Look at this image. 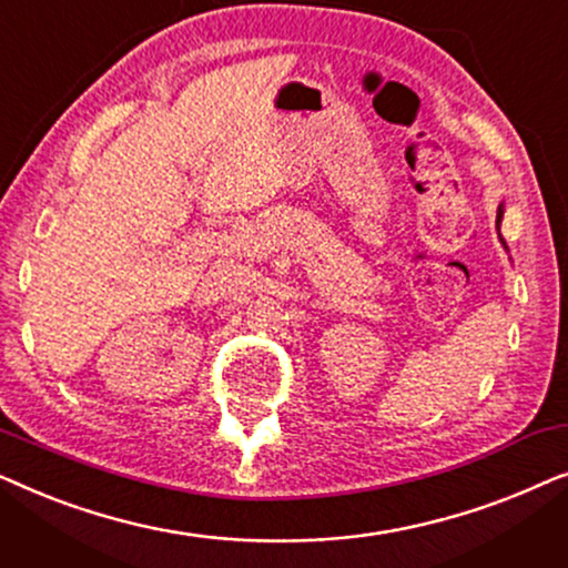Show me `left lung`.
I'll use <instances>...</instances> for the list:
<instances>
[{
	"instance_id": "8db88e82",
	"label": "left lung",
	"mask_w": 568,
	"mask_h": 568,
	"mask_svg": "<svg viewBox=\"0 0 568 568\" xmlns=\"http://www.w3.org/2000/svg\"><path fill=\"white\" fill-rule=\"evenodd\" d=\"M501 216H504V204L499 206V214H496V230H499V224H501Z\"/></svg>"
}]
</instances>
